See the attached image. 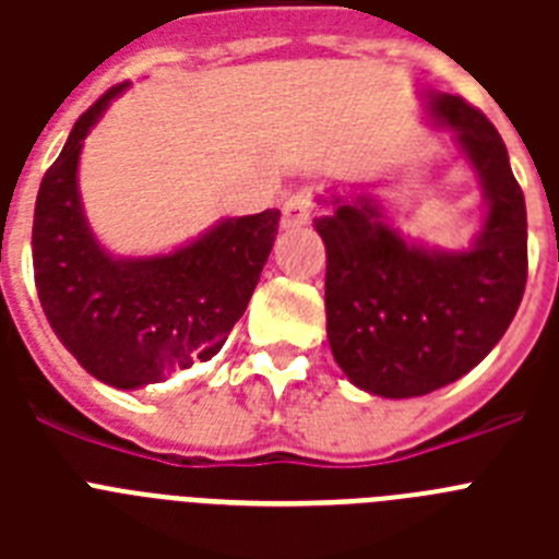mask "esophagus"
<instances>
[{
	"label": "esophagus",
	"instance_id": "1",
	"mask_svg": "<svg viewBox=\"0 0 559 559\" xmlns=\"http://www.w3.org/2000/svg\"><path fill=\"white\" fill-rule=\"evenodd\" d=\"M313 190H296L283 206V229H299V226L310 224V215H313Z\"/></svg>",
	"mask_w": 559,
	"mask_h": 559
}]
</instances>
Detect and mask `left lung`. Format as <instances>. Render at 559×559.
Returning a JSON list of instances; mask_svg holds the SVG:
<instances>
[{
    "mask_svg": "<svg viewBox=\"0 0 559 559\" xmlns=\"http://www.w3.org/2000/svg\"><path fill=\"white\" fill-rule=\"evenodd\" d=\"M437 126L481 181V231L471 249L412 243L369 195L333 199L316 218L328 249L324 310L333 358L355 386L419 397L471 372L515 319L526 288V204L501 133L471 103L428 95Z\"/></svg>",
    "mask_w": 559,
    "mask_h": 559,
    "instance_id": "left-lung-1",
    "label": "left lung"
}]
</instances>
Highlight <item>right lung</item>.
<instances>
[{
  "label": "right lung",
  "mask_w": 559,
  "mask_h": 559,
  "mask_svg": "<svg viewBox=\"0 0 559 559\" xmlns=\"http://www.w3.org/2000/svg\"><path fill=\"white\" fill-rule=\"evenodd\" d=\"M128 83L78 117L44 173L33 215V271L49 328L88 374L114 389L159 383L210 360L246 313L276 240L280 210L226 218L156 257H114L95 240L78 192L83 140Z\"/></svg>",
  "instance_id": "1"
}]
</instances>
